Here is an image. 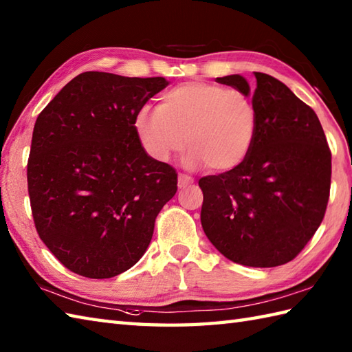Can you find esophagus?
<instances>
[{"label":"esophagus","instance_id":"obj_1","mask_svg":"<svg viewBox=\"0 0 352 352\" xmlns=\"http://www.w3.org/2000/svg\"><path fill=\"white\" fill-rule=\"evenodd\" d=\"M190 184H193V178L190 175H188V174H180V175H178V188L184 189V188H188V186H190Z\"/></svg>","mask_w":352,"mask_h":352}]
</instances>
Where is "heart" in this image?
Segmentation results:
<instances>
[{
  "label": "heart",
  "instance_id": "b5f03b06",
  "mask_svg": "<svg viewBox=\"0 0 352 352\" xmlns=\"http://www.w3.org/2000/svg\"><path fill=\"white\" fill-rule=\"evenodd\" d=\"M142 148L166 163L190 148L186 162L213 172L246 160L258 133V111L248 94L208 81H188L160 95L157 109L140 107L133 119Z\"/></svg>",
  "mask_w": 352,
  "mask_h": 352
}]
</instances>
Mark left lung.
<instances>
[{
    "label": "left lung",
    "instance_id": "left-lung-1",
    "mask_svg": "<svg viewBox=\"0 0 352 352\" xmlns=\"http://www.w3.org/2000/svg\"><path fill=\"white\" fill-rule=\"evenodd\" d=\"M258 133L233 170L199 178L201 223L214 248L234 263L274 267L300 254L324 219L331 151L319 119L290 89L254 72ZM250 95L242 76L216 78Z\"/></svg>",
    "mask_w": 352,
    "mask_h": 352
}]
</instances>
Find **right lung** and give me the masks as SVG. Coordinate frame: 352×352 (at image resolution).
Returning a JSON list of instances; mask_svg holds the SVG:
<instances>
[{
    "label": "right lung",
    "mask_w": 352,
    "mask_h": 352,
    "mask_svg": "<svg viewBox=\"0 0 352 352\" xmlns=\"http://www.w3.org/2000/svg\"><path fill=\"white\" fill-rule=\"evenodd\" d=\"M168 86L163 77L89 71L72 78L36 119L27 163L37 234L60 263L86 278L136 265L177 172L151 159L133 119Z\"/></svg>",
    "instance_id": "add662e5"
}]
</instances>
